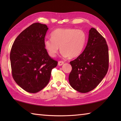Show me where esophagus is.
Returning a JSON list of instances; mask_svg holds the SVG:
<instances>
[{
  "mask_svg": "<svg viewBox=\"0 0 121 121\" xmlns=\"http://www.w3.org/2000/svg\"><path fill=\"white\" fill-rule=\"evenodd\" d=\"M64 62L63 61H59L58 62V65H59V66H61V65H62L64 64Z\"/></svg>",
  "mask_w": 121,
  "mask_h": 121,
  "instance_id": "obj_1",
  "label": "esophagus"
}]
</instances>
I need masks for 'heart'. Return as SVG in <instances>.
Wrapping results in <instances>:
<instances>
[{"instance_id":"obj_1","label":"heart","mask_w":121,"mask_h":121,"mask_svg":"<svg viewBox=\"0 0 121 121\" xmlns=\"http://www.w3.org/2000/svg\"><path fill=\"white\" fill-rule=\"evenodd\" d=\"M51 38L44 43L45 48L51 57L56 56L60 47L63 56L76 58L82 52L86 40L83 30L73 28L55 30L51 34Z\"/></svg>"}]
</instances>
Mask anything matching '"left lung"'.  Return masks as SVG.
<instances>
[{
  "label": "left lung",
  "mask_w": 121,
  "mask_h": 121,
  "mask_svg": "<svg viewBox=\"0 0 121 121\" xmlns=\"http://www.w3.org/2000/svg\"><path fill=\"white\" fill-rule=\"evenodd\" d=\"M70 63L69 82L73 89L86 93L101 82L107 73L109 55L105 39L95 29H90L85 50Z\"/></svg>",
  "instance_id": "left-lung-1"
}]
</instances>
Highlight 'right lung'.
<instances>
[{
  "label": "right lung",
  "instance_id": "1",
  "mask_svg": "<svg viewBox=\"0 0 121 121\" xmlns=\"http://www.w3.org/2000/svg\"><path fill=\"white\" fill-rule=\"evenodd\" d=\"M46 24L35 23L14 41L10 53L12 76L18 85L29 93H37L50 81L51 71L58 62L48 56L44 47Z\"/></svg>",
  "mask_w": 121,
  "mask_h": 121
}]
</instances>
